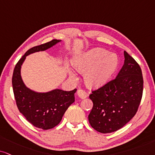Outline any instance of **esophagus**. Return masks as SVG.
I'll return each mask as SVG.
<instances>
[{"label":"esophagus","mask_w":155,"mask_h":155,"mask_svg":"<svg viewBox=\"0 0 155 155\" xmlns=\"http://www.w3.org/2000/svg\"><path fill=\"white\" fill-rule=\"evenodd\" d=\"M77 93H78V96H79L81 98H86V97L87 96V93H85V91H84L83 90H82V89L78 90Z\"/></svg>","instance_id":"obj_1"}]
</instances>
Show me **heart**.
Here are the masks:
<instances>
[{
    "label": "heart",
    "mask_w": 155,
    "mask_h": 155,
    "mask_svg": "<svg viewBox=\"0 0 155 155\" xmlns=\"http://www.w3.org/2000/svg\"><path fill=\"white\" fill-rule=\"evenodd\" d=\"M117 57L108 54L105 49L97 48L90 51L83 57L72 61V65L78 72L84 74L85 83L89 87H98L109 79L117 66ZM71 77L75 79L73 73Z\"/></svg>",
    "instance_id": "b5f03b06"
}]
</instances>
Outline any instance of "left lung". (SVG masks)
<instances>
[{
	"label": "left lung",
	"mask_w": 155,
	"mask_h": 155,
	"mask_svg": "<svg viewBox=\"0 0 155 155\" xmlns=\"http://www.w3.org/2000/svg\"><path fill=\"white\" fill-rule=\"evenodd\" d=\"M124 57V65L116 78L89 95L93 106L88 121L98 132L111 133L123 127L137 114L142 100V70L126 51Z\"/></svg>",
	"instance_id": "8db88e82"
}]
</instances>
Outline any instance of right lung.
Listing matches in <instances>:
<instances>
[{
	"label": "right lung",
	"mask_w": 155,
	"mask_h": 155,
	"mask_svg": "<svg viewBox=\"0 0 155 155\" xmlns=\"http://www.w3.org/2000/svg\"><path fill=\"white\" fill-rule=\"evenodd\" d=\"M60 40L53 39L32 47L25 53L13 70L12 85L16 106L26 119L35 127L47 130L60 124L68 107L74 101L77 89L64 91L56 89L48 93L34 92L25 86L21 77V67L27 55L50 48Z\"/></svg>",
	"instance_id": "right-lung-1"
}]
</instances>
